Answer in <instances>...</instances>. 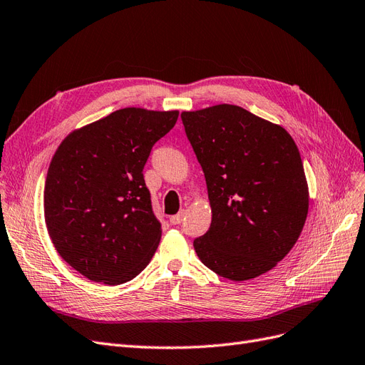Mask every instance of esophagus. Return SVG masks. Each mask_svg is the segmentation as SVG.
Wrapping results in <instances>:
<instances>
[{
	"label": "esophagus",
	"mask_w": 365,
	"mask_h": 365,
	"mask_svg": "<svg viewBox=\"0 0 365 365\" xmlns=\"http://www.w3.org/2000/svg\"><path fill=\"white\" fill-rule=\"evenodd\" d=\"M183 218H185V210H180L178 215H173L170 218V222H171V225H180V222L183 221Z\"/></svg>",
	"instance_id": "34e87169"
}]
</instances>
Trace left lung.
Masks as SVG:
<instances>
[{
	"instance_id": "1",
	"label": "left lung",
	"mask_w": 365,
	"mask_h": 365,
	"mask_svg": "<svg viewBox=\"0 0 365 365\" xmlns=\"http://www.w3.org/2000/svg\"><path fill=\"white\" fill-rule=\"evenodd\" d=\"M180 116L212 207L209 230L194 240L197 256L230 280L267 273L292 249L308 215L296 143L284 127L240 106L218 104Z\"/></svg>"
}]
</instances>
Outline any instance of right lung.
Here are the masks:
<instances>
[{
  "label": "right lung",
  "instance_id": "right-lung-1",
  "mask_svg": "<svg viewBox=\"0 0 365 365\" xmlns=\"http://www.w3.org/2000/svg\"><path fill=\"white\" fill-rule=\"evenodd\" d=\"M178 118V110L125 108L57 148L43 191L46 229L57 253L89 280L125 284L155 255L162 229L143 171Z\"/></svg>",
  "mask_w": 365,
  "mask_h": 365
}]
</instances>
